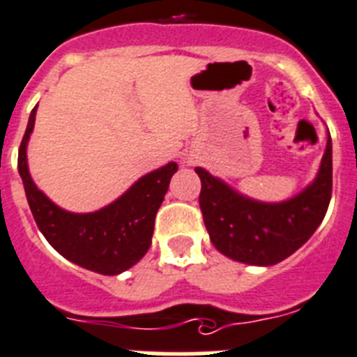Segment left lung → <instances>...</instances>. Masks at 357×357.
Returning <instances> with one entry per match:
<instances>
[{
	"label": "left lung",
	"mask_w": 357,
	"mask_h": 357,
	"mask_svg": "<svg viewBox=\"0 0 357 357\" xmlns=\"http://www.w3.org/2000/svg\"><path fill=\"white\" fill-rule=\"evenodd\" d=\"M195 172L202 181L199 208L213 247L238 263L271 266L296 252L324 219L333 185L331 137L328 131L314 181L284 202L249 198L205 168Z\"/></svg>",
	"instance_id": "1"
}]
</instances>
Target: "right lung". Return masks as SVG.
<instances>
[{
    "mask_svg": "<svg viewBox=\"0 0 357 357\" xmlns=\"http://www.w3.org/2000/svg\"><path fill=\"white\" fill-rule=\"evenodd\" d=\"M36 105L19 147V175L36 226L63 257L101 275L130 270L147 254L154 219L178 169L175 161L140 176L124 195L94 212L61 208L33 182L28 168V144L35 128Z\"/></svg>",
    "mask_w": 357,
    "mask_h": 357,
    "instance_id": "add662e5",
    "label": "right lung"
}]
</instances>
